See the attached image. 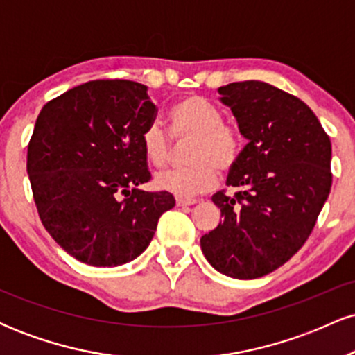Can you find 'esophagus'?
Masks as SVG:
<instances>
[{
  "instance_id": "obj_1",
  "label": "esophagus",
  "mask_w": 355,
  "mask_h": 355,
  "mask_svg": "<svg viewBox=\"0 0 355 355\" xmlns=\"http://www.w3.org/2000/svg\"><path fill=\"white\" fill-rule=\"evenodd\" d=\"M197 200H193V198H177V205L178 207H190V205H195Z\"/></svg>"
}]
</instances>
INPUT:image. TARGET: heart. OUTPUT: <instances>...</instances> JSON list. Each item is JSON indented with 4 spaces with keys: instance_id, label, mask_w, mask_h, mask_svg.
<instances>
[{
    "instance_id": "heart-1",
    "label": "heart",
    "mask_w": 355,
    "mask_h": 355,
    "mask_svg": "<svg viewBox=\"0 0 355 355\" xmlns=\"http://www.w3.org/2000/svg\"><path fill=\"white\" fill-rule=\"evenodd\" d=\"M223 115L217 105L203 96L187 95L175 101L168 112L170 133L157 121L141 132V148L153 166H165L173 153V141L191 140L187 168L165 170L155 177V185L178 198H191L211 190L218 170L230 172L242 153L243 138L239 128ZM173 137H170L169 135Z\"/></svg>"
}]
</instances>
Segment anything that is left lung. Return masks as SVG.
<instances>
[{"label": "left lung", "instance_id": "obj_1", "mask_svg": "<svg viewBox=\"0 0 355 355\" xmlns=\"http://www.w3.org/2000/svg\"><path fill=\"white\" fill-rule=\"evenodd\" d=\"M218 93L248 144L227 178L235 193L211 197L223 220L200 247L222 274L259 279L312 234L331 193V138L302 100L263 81H235Z\"/></svg>", "mask_w": 355, "mask_h": 355}]
</instances>
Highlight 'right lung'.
Listing matches in <instances>:
<instances>
[{"mask_svg":"<svg viewBox=\"0 0 355 355\" xmlns=\"http://www.w3.org/2000/svg\"><path fill=\"white\" fill-rule=\"evenodd\" d=\"M145 85L93 80L48 101L28 144L26 170L48 234L80 262L116 267L148 247L168 191L138 190L152 173L141 132L158 108Z\"/></svg>","mask_w":355,"mask_h":355,"instance_id":"obj_1","label":"right lung"}]
</instances>
